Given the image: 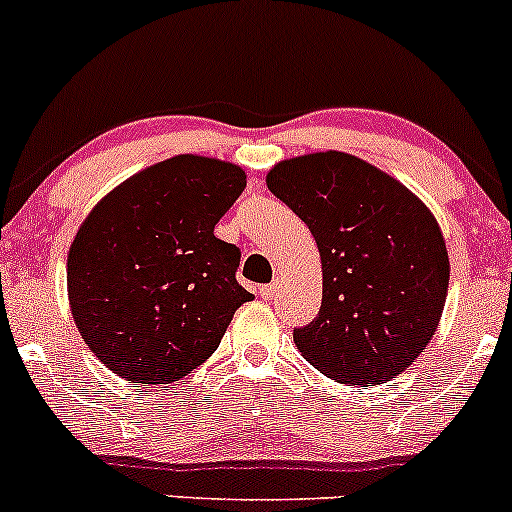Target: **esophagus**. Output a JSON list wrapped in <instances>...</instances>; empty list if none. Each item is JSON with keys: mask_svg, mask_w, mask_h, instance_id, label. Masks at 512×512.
<instances>
[{"mask_svg": "<svg viewBox=\"0 0 512 512\" xmlns=\"http://www.w3.org/2000/svg\"><path fill=\"white\" fill-rule=\"evenodd\" d=\"M278 287H280L278 280H273V283L258 287V292H261V297H266V300H273V297L278 295Z\"/></svg>", "mask_w": 512, "mask_h": 512, "instance_id": "obj_1", "label": "esophagus"}]
</instances>
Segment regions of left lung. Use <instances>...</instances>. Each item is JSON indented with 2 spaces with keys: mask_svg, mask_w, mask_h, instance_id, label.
<instances>
[{
  "mask_svg": "<svg viewBox=\"0 0 512 512\" xmlns=\"http://www.w3.org/2000/svg\"><path fill=\"white\" fill-rule=\"evenodd\" d=\"M266 183L321 256V309L295 331L300 353L341 384L401 375L438 329L450 285L433 212L394 176L336 149L278 162Z\"/></svg>",
  "mask_w": 512,
  "mask_h": 512,
  "instance_id": "1",
  "label": "left lung"
}]
</instances>
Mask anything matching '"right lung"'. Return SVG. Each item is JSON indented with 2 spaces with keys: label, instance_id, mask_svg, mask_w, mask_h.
Returning a JSON list of instances; mask_svg holds the SVG:
<instances>
[{
  "label": "right lung",
  "instance_id": "obj_1",
  "mask_svg": "<svg viewBox=\"0 0 512 512\" xmlns=\"http://www.w3.org/2000/svg\"><path fill=\"white\" fill-rule=\"evenodd\" d=\"M246 188L244 169L179 154L106 193L67 254L74 324L108 370L169 384L215 353L234 312L239 249L215 225Z\"/></svg>",
  "mask_w": 512,
  "mask_h": 512
}]
</instances>
